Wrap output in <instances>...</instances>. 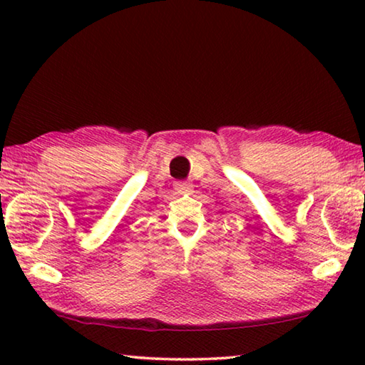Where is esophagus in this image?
<instances>
[{
	"label": "esophagus",
	"mask_w": 365,
	"mask_h": 365,
	"mask_svg": "<svg viewBox=\"0 0 365 365\" xmlns=\"http://www.w3.org/2000/svg\"><path fill=\"white\" fill-rule=\"evenodd\" d=\"M175 188H177L178 193H182V195L193 193V183H190V182H177Z\"/></svg>",
	"instance_id": "1"
}]
</instances>
